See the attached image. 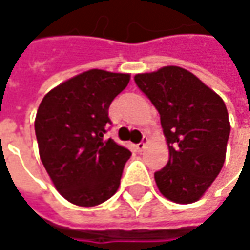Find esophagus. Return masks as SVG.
Returning a JSON list of instances; mask_svg holds the SVG:
<instances>
[{
    "instance_id": "obj_1",
    "label": "esophagus",
    "mask_w": 250,
    "mask_h": 250,
    "mask_svg": "<svg viewBox=\"0 0 250 250\" xmlns=\"http://www.w3.org/2000/svg\"><path fill=\"white\" fill-rule=\"evenodd\" d=\"M146 144H148V138L144 137V138H143V141L137 144V149H138V151H143V149L146 146Z\"/></svg>"
}]
</instances>
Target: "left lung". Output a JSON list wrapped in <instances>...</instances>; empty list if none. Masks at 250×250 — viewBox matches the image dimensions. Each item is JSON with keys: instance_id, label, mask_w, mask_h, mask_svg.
<instances>
[{"instance_id": "left-lung-1", "label": "left lung", "mask_w": 250, "mask_h": 250, "mask_svg": "<svg viewBox=\"0 0 250 250\" xmlns=\"http://www.w3.org/2000/svg\"><path fill=\"white\" fill-rule=\"evenodd\" d=\"M134 81L158 110L168 143V164L154 173L158 189L173 203L197 201L225 161L231 125L224 101L175 65L137 74Z\"/></svg>"}]
</instances>
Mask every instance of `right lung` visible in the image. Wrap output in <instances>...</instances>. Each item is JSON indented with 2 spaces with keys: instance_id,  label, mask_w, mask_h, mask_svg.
Instances as JSON below:
<instances>
[{
  "instance_id": "1",
  "label": "right lung",
  "mask_w": 250,
  "mask_h": 250,
  "mask_svg": "<svg viewBox=\"0 0 250 250\" xmlns=\"http://www.w3.org/2000/svg\"><path fill=\"white\" fill-rule=\"evenodd\" d=\"M130 81L128 74L89 70L51 89L39 106V154L56 189L67 200L93 207L119 189L131 152L104 138L109 106Z\"/></svg>"
}]
</instances>
